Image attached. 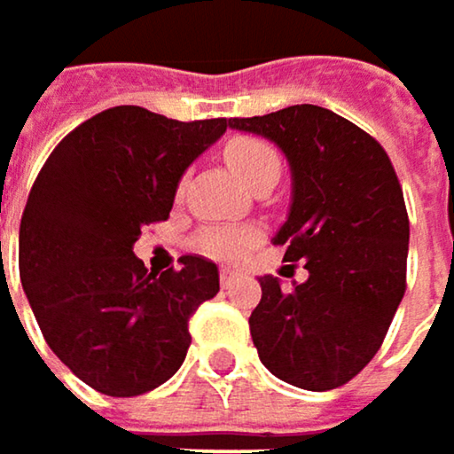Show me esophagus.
Instances as JSON below:
<instances>
[{
    "instance_id": "1",
    "label": "esophagus",
    "mask_w": 454,
    "mask_h": 454,
    "mask_svg": "<svg viewBox=\"0 0 454 454\" xmlns=\"http://www.w3.org/2000/svg\"><path fill=\"white\" fill-rule=\"evenodd\" d=\"M239 276H241V273H239V270H233V268H221V284H223V286H231V284H236V281H239Z\"/></svg>"
}]
</instances>
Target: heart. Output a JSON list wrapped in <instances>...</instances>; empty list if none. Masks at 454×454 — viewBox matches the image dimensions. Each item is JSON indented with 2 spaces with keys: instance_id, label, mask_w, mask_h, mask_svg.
<instances>
[{
  "instance_id": "b5f03b06",
  "label": "heart",
  "mask_w": 454,
  "mask_h": 454,
  "mask_svg": "<svg viewBox=\"0 0 454 454\" xmlns=\"http://www.w3.org/2000/svg\"><path fill=\"white\" fill-rule=\"evenodd\" d=\"M226 162L228 168L236 173V178H241L247 186H252L257 178H262L268 173H276L278 176V154H276V149L265 138H231L226 144ZM254 241H257V231H252V228L215 226L202 231L197 236V249L205 252V254H210V257L236 260Z\"/></svg>"
}]
</instances>
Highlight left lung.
Masks as SVG:
<instances>
[{
    "label": "left lung",
    "mask_w": 454,
    "mask_h": 454,
    "mask_svg": "<svg viewBox=\"0 0 454 454\" xmlns=\"http://www.w3.org/2000/svg\"><path fill=\"white\" fill-rule=\"evenodd\" d=\"M228 126L284 149L294 192L273 244L310 273L292 289L260 278L249 316L257 355L292 387H344L381 349L408 286L410 221L395 165L371 134L317 105Z\"/></svg>",
    "instance_id": "left-lung-1"
}]
</instances>
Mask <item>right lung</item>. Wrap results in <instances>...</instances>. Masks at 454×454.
<instances>
[{
	"instance_id": "obj_1",
	"label": "right lung",
	"mask_w": 454,
	"mask_h": 454,
	"mask_svg": "<svg viewBox=\"0 0 454 454\" xmlns=\"http://www.w3.org/2000/svg\"><path fill=\"white\" fill-rule=\"evenodd\" d=\"M228 118L170 121L110 107L62 138L20 218V281L51 352L91 389L138 397L165 384L192 344L189 317L221 292L215 262L146 270L141 228L168 221L184 170Z\"/></svg>"
}]
</instances>
